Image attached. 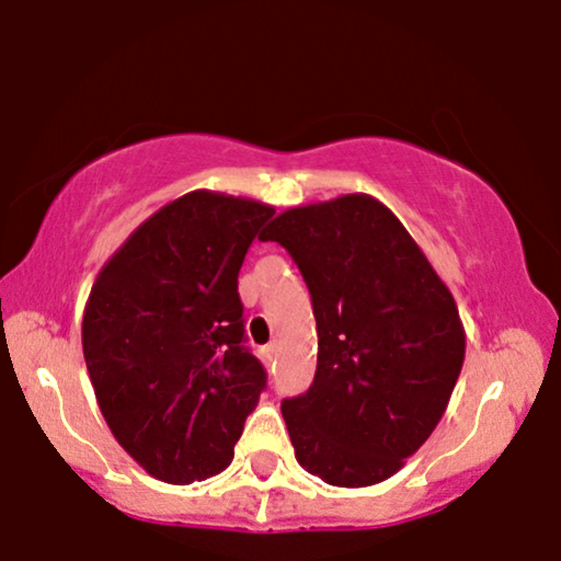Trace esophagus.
Here are the masks:
<instances>
[{"instance_id": "34e87169", "label": "esophagus", "mask_w": 561, "mask_h": 561, "mask_svg": "<svg viewBox=\"0 0 561 561\" xmlns=\"http://www.w3.org/2000/svg\"><path fill=\"white\" fill-rule=\"evenodd\" d=\"M261 357H264V363H268L272 365L274 359H276V346L274 344H268V346H264V350H261Z\"/></svg>"}]
</instances>
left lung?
<instances>
[{"instance_id":"1","label":"left lung","mask_w":561,"mask_h":561,"mask_svg":"<svg viewBox=\"0 0 561 561\" xmlns=\"http://www.w3.org/2000/svg\"><path fill=\"white\" fill-rule=\"evenodd\" d=\"M261 240L287 248L313 300V386L282 401L297 463L331 486L391 479L443 420L463 367L453 293L370 194L282 211Z\"/></svg>"}]
</instances>
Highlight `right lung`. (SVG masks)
<instances>
[{
	"label": "right lung",
	"instance_id": "right-lung-1",
	"mask_svg": "<svg viewBox=\"0 0 561 561\" xmlns=\"http://www.w3.org/2000/svg\"><path fill=\"white\" fill-rule=\"evenodd\" d=\"M272 215L256 198L188 191L92 282L82 352L98 407L118 445L165 484L228 469L266 386L243 346L238 272Z\"/></svg>",
	"mask_w": 561,
	"mask_h": 561
}]
</instances>
